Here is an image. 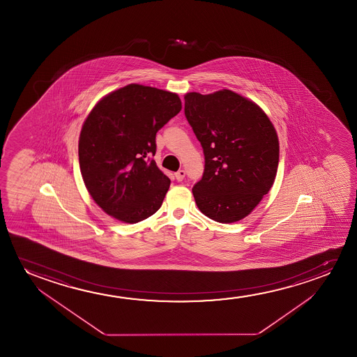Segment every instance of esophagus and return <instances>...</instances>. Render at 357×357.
Listing matches in <instances>:
<instances>
[{"mask_svg":"<svg viewBox=\"0 0 357 357\" xmlns=\"http://www.w3.org/2000/svg\"><path fill=\"white\" fill-rule=\"evenodd\" d=\"M174 176H176V181H181L185 178V171L184 169H179Z\"/></svg>","mask_w":357,"mask_h":357,"instance_id":"1","label":"esophagus"}]
</instances>
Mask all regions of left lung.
I'll list each match as a JSON object with an SVG mask.
<instances>
[{"label":"left lung","instance_id":"obj_1","mask_svg":"<svg viewBox=\"0 0 357 357\" xmlns=\"http://www.w3.org/2000/svg\"><path fill=\"white\" fill-rule=\"evenodd\" d=\"M185 117L201 142L205 171L192 188L199 210L220 223L249 215L277 176L279 140L257 103L228 89L188 93Z\"/></svg>","mask_w":357,"mask_h":357}]
</instances>
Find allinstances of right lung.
<instances>
[{
    "label": "right lung",
    "instance_id": "1",
    "mask_svg": "<svg viewBox=\"0 0 357 357\" xmlns=\"http://www.w3.org/2000/svg\"><path fill=\"white\" fill-rule=\"evenodd\" d=\"M181 109L176 93L140 84L114 90L93 106L79 137V166L105 213L134 225L161 207L171 181L150 156L156 132Z\"/></svg>",
    "mask_w": 357,
    "mask_h": 357
}]
</instances>
